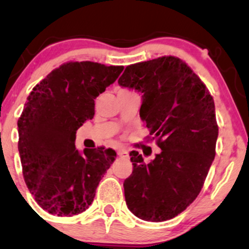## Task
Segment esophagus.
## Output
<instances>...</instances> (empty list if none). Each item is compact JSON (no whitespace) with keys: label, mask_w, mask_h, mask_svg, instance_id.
Wrapping results in <instances>:
<instances>
[{"label":"esophagus","mask_w":249,"mask_h":249,"mask_svg":"<svg viewBox=\"0 0 249 249\" xmlns=\"http://www.w3.org/2000/svg\"><path fill=\"white\" fill-rule=\"evenodd\" d=\"M118 156L123 159H127L128 158V152H127V151H125V150H119L118 151Z\"/></svg>","instance_id":"34e87169"}]
</instances>
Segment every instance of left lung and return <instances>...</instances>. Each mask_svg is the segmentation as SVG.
<instances>
[{"label": "left lung", "instance_id": "1", "mask_svg": "<svg viewBox=\"0 0 249 249\" xmlns=\"http://www.w3.org/2000/svg\"><path fill=\"white\" fill-rule=\"evenodd\" d=\"M118 83L142 93L139 115L161 148L148 164L137 151L130 153L126 205L139 219L166 221L196 200L214 160L219 127L213 97L174 56L128 65Z\"/></svg>", "mask_w": 249, "mask_h": 249}]
</instances>
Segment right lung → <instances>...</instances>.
Returning <instances> with one entry per match:
<instances>
[{"instance_id": "1", "label": "right lung", "mask_w": 249, "mask_h": 249, "mask_svg": "<svg viewBox=\"0 0 249 249\" xmlns=\"http://www.w3.org/2000/svg\"><path fill=\"white\" fill-rule=\"evenodd\" d=\"M124 67L68 62L28 96L17 122L23 178L37 204L50 214L84 212L116 158L112 148L75 147L76 131L95 116V99Z\"/></svg>"}]
</instances>
